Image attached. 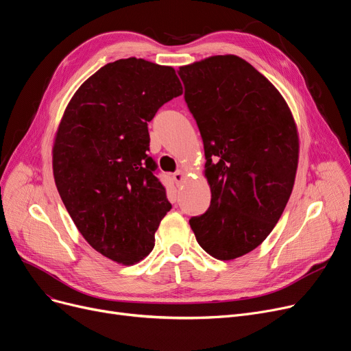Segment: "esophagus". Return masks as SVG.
I'll list each match as a JSON object with an SVG mask.
<instances>
[{
    "instance_id": "1",
    "label": "esophagus",
    "mask_w": 351,
    "mask_h": 351,
    "mask_svg": "<svg viewBox=\"0 0 351 351\" xmlns=\"http://www.w3.org/2000/svg\"><path fill=\"white\" fill-rule=\"evenodd\" d=\"M186 178V173L184 172V171H178V172H175L173 173V180H175V184L179 186L182 182H184V179Z\"/></svg>"
}]
</instances>
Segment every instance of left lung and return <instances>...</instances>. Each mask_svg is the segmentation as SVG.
Masks as SVG:
<instances>
[{"label": "left lung", "mask_w": 351, "mask_h": 351, "mask_svg": "<svg viewBox=\"0 0 351 351\" xmlns=\"http://www.w3.org/2000/svg\"><path fill=\"white\" fill-rule=\"evenodd\" d=\"M179 75L210 188V206L189 223L209 255L235 260L261 245L282 215L298 166L297 123L276 86L238 56H210Z\"/></svg>", "instance_id": "obj_1"}]
</instances>
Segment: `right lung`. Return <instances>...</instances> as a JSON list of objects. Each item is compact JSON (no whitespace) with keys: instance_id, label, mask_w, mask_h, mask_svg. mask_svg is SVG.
Returning a JSON list of instances; mask_svg holds the SVG:
<instances>
[{"instance_id":"obj_1","label":"right lung","mask_w":351,"mask_h":351,"mask_svg":"<svg viewBox=\"0 0 351 351\" xmlns=\"http://www.w3.org/2000/svg\"><path fill=\"white\" fill-rule=\"evenodd\" d=\"M182 93L173 67L120 58L90 75L58 123L51 152L57 191L83 238L117 264L147 256L172 209L147 155V121Z\"/></svg>"}]
</instances>
